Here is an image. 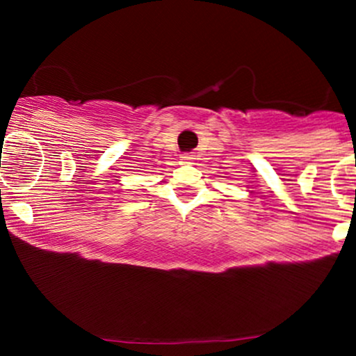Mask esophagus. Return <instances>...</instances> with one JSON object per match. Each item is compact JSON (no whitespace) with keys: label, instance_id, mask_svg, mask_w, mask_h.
Here are the masks:
<instances>
[{"label":"esophagus","instance_id":"obj_1","mask_svg":"<svg viewBox=\"0 0 356 356\" xmlns=\"http://www.w3.org/2000/svg\"><path fill=\"white\" fill-rule=\"evenodd\" d=\"M192 159H194V155H191V154H184L182 155V161H192Z\"/></svg>","mask_w":356,"mask_h":356}]
</instances>
